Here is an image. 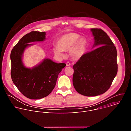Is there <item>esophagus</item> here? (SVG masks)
Instances as JSON below:
<instances>
[{
    "mask_svg": "<svg viewBox=\"0 0 131 131\" xmlns=\"http://www.w3.org/2000/svg\"><path fill=\"white\" fill-rule=\"evenodd\" d=\"M70 65V63L69 62H67L66 63V66H69Z\"/></svg>",
    "mask_w": 131,
    "mask_h": 131,
    "instance_id": "1",
    "label": "esophagus"
}]
</instances>
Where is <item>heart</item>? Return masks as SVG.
<instances>
[{
    "mask_svg": "<svg viewBox=\"0 0 131 131\" xmlns=\"http://www.w3.org/2000/svg\"><path fill=\"white\" fill-rule=\"evenodd\" d=\"M85 45V40L83 38H80L79 35L70 32L60 37L57 41V46L54 47L53 51L55 55L62 57L63 51L69 50L70 57L73 59L77 60L83 54Z\"/></svg>",
    "mask_w": 131,
    "mask_h": 131,
    "instance_id": "heart-1",
    "label": "heart"
}]
</instances>
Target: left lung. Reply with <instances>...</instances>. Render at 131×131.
I'll return each mask as SVG.
<instances>
[{
	"mask_svg": "<svg viewBox=\"0 0 131 131\" xmlns=\"http://www.w3.org/2000/svg\"><path fill=\"white\" fill-rule=\"evenodd\" d=\"M93 48L84 54L73 66L72 83L79 94L94 96L103 94L110 87L118 71L117 51L114 43L102 29L91 28Z\"/></svg>",
	"mask_w": 131,
	"mask_h": 131,
	"instance_id": "obj_1",
	"label": "left lung"
}]
</instances>
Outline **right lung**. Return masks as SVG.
<instances>
[{"mask_svg":"<svg viewBox=\"0 0 131 131\" xmlns=\"http://www.w3.org/2000/svg\"><path fill=\"white\" fill-rule=\"evenodd\" d=\"M45 39V32L31 31L22 37L11 52L12 80L22 94L29 99H40L49 95L59 74L66 66L65 63H57L49 59L31 69L24 66L22 59L24 51L32 45L28 43L43 41Z\"/></svg>","mask_w":131,"mask_h":131,"instance_id":"1","label":"right lung"}]
</instances>
